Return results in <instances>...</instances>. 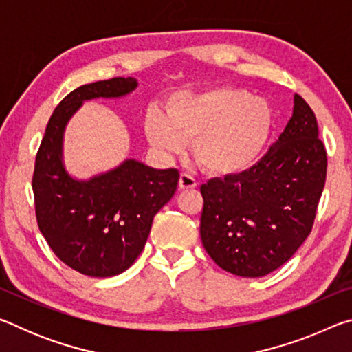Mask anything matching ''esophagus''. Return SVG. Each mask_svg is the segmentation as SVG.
Wrapping results in <instances>:
<instances>
[{
	"label": "esophagus",
	"mask_w": 352,
	"mask_h": 352,
	"mask_svg": "<svg viewBox=\"0 0 352 352\" xmlns=\"http://www.w3.org/2000/svg\"><path fill=\"white\" fill-rule=\"evenodd\" d=\"M178 186H180V189H192V188H197V180L190 175V174H186V172H183V174L180 175V180H178Z\"/></svg>",
	"instance_id": "esophagus-1"
}]
</instances>
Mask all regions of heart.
<instances>
[{
    "instance_id": "heart-1",
    "label": "heart",
    "mask_w": 352,
    "mask_h": 352,
    "mask_svg": "<svg viewBox=\"0 0 352 352\" xmlns=\"http://www.w3.org/2000/svg\"><path fill=\"white\" fill-rule=\"evenodd\" d=\"M272 127L269 102L233 87L180 94L169 100L166 116L151 110L144 118V133L158 152L175 155L192 144L197 163L216 175L239 174L253 166Z\"/></svg>"
}]
</instances>
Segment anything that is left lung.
Here are the masks:
<instances>
[{
	"label": "left lung",
	"mask_w": 352,
	"mask_h": 352,
	"mask_svg": "<svg viewBox=\"0 0 352 352\" xmlns=\"http://www.w3.org/2000/svg\"><path fill=\"white\" fill-rule=\"evenodd\" d=\"M326 169L317 118L295 94L294 115L258 163L201 184L200 237L208 254L237 276L281 267L311 234Z\"/></svg>",
	"instance_id": "8db88e82"
}]
</instances>
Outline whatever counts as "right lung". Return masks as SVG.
I'll return each instance as SVG.
<instances>
[{"mask_svg": "<svg viewBox=\"0 0 352 352\" xmlns=\"http://www.w3.org/2000/svg\"><path fill=\"white\" fill-rule=\"evenodd\" d=\"M135 87L133 77H113L76 88L52 113L35 157L38 228L57 258L87 276H115L133 264L153 216L175 194L180 178L177 169H153L135 160L90 182L73 180L63 168V130L83 100L119 98Z\"/></svg>", "mask_w": 352, "mask_h": 352, "instance_id": "right-lung-1", "label": "right lung"}]
</instances>
